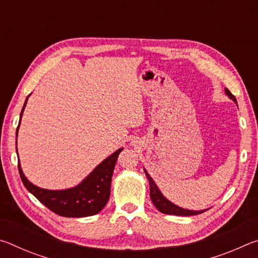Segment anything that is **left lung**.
<instances>
[{"mask_svg":"<svg viewBox=\"0 0 258 258\" xmlns=\"http://www.w3.org/2000/svg\"><path fill=\"white\" fill-rule=\"evenodd\" d=\"M225 92L229 95L230 99H232L233 101L237 103L235 97L230 92L229 90H225ZM145 173L148 177V180H149V184H150V198L152 200V203H154V205L156 206V208L158 209L159 212L164 213V214H168V215H180V216L198 215V214L206 212V211H189V209L177 207L176 205H174L171 202H168V200L166 199L163 195H161V192L159 191L158 187H157L155 181L150 177V175L147 173L146 169H145Z\"/></svg>","mask_w":258,"mask_h":258,"instance_id":"1","label":"left lung"}]
</instances>
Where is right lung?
I'll return each mask as SVG.
<instances>
[{"mask_svg": "<svg viewBox=\"0 0 258 258\" xmlns=\"http://www.w3.org/2000/svg\"><path fill=\"white\" fill-rule=\"evenodd\" d=\"M27 99H26L23 110H21L20 119ZM18 128L19 125L17 127V133H18ZM121 150L123 148L113 152L110 157L104 159L81 184L72 187V189L60 191L41 189V187L32 184L26 178L21 171L20 164L18 163L19 175L26 189L53 213L64 217L92 216L101 211L108 203L109 196H110L113 168H115L117 158Z\"/></svg>", "mask_w": 258, "mask_h": 258, "instance_id": "1", "label": "right lung"}]
</instances>
